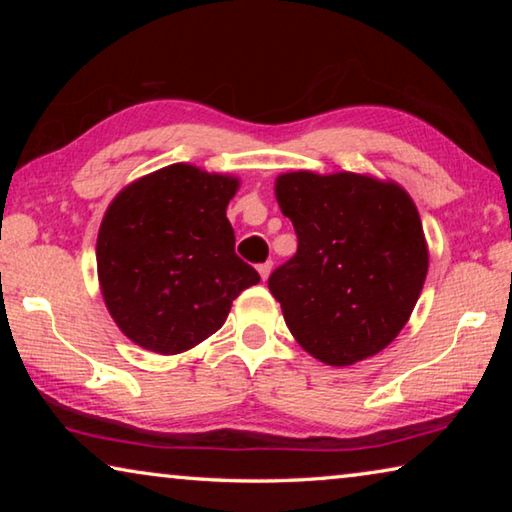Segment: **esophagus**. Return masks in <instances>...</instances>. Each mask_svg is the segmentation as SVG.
<instances>
[{"instance_id": "34e87169", "label": "esophagus", "mask_w": 512, "mask_h": 512, "mask_svg": "<svg viewBox=\"0 0 512 512\" xmlns=\"http://www.w3.org/2000/svg\"><path fill=\"white\" fill-rule=\"evenodd\" d=\"M257 271H259V275H262V280L266 282V280H268V275H271V271H273V264H271V262L259 264V266H257Z\"/></svg>"}]
</instances>
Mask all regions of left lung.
I'll use <instances>...</instances> for the list:
<instances>
[{"instance_id":"1","label":"left lung","mask_w":512,"mask_h":512,"mask_svg":"<svg viewBox=\"0 0 512 512\" xmlns=\"http://www.w3.org/2000/svg\"><path fill=\"white\" fill-rule=\"evenodd\" d=\"M275 198L298 253L268 277L293 339L327 366L375 357L409 323L429 271L413 198L368 173L289 171Z\"/></svg>"}]
</instances>
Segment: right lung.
Here are the masks:
<instances>
[{"label": "right lung", "mask_w": 512, "mask_h": 512, "mask_svg": "<svg viewBox=\"0 0 512 512\" xmlns=\"http://www.w3.org/2000/svg\"><path fill=\"white\" fill-rule=\"evenodd\" d=\"M239 178L176 162L112 198L97 237V275L121 334L180 354L221 329L232 300L259 282L235 255L225 216Z\"/></svg>", "instance_id": "obj_1"}]
</instances>
